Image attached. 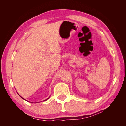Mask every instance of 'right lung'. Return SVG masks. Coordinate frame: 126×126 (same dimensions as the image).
Returning <instances> with one entry per match:
<instances>
[{"label":"right lung","mask_w":126,"mask_h":126,"mask_svg":"<svg viewBox=\"0 0 126 126\" xmlns=\"http://www.w3.org/2000/svg\"><path fill=\"white\" fill-rule=\"evenodd\" d=\"M20 97H21V96H20ZM22 98V97H21ZM22 99H24V98H22ZM48 99H49V98H48ZM48 99H46V100H48ZM45 100H44V101H45Z\"/></svg>","instance_id":"1"}]
</instances>
